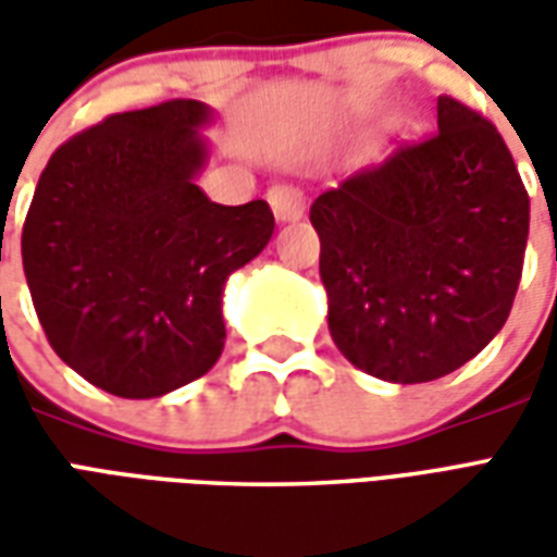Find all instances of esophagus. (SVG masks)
Returning a JSON list of instances; mask_svg holds the SVG:
<instances>
[{"label":"esophagus","mask_w":557,"mask_h":557,"mask_svg":"<svg viewBox=\"0 0 557 557\" xmlns=\"http://www.w3.org/2000/svg\"><path fill=\"white\" fill-rule=\"evenodd\" d=\"M268 202L274 208V218L280 223H289V220H301L304 218V196L289 187V184H274L268 190Z\"/></svg>","instance_id":"34e87169"}]
</instances>
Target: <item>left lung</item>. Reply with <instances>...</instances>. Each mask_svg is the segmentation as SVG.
<instances>
[{"label": "left lung", "mask_w": 557, "mask_h": 557, "mask_svg": "<svg viewBox=\"0 0 557 557\" xmlns=\"http://www.w3.org/2000/svg\"><path fill=\"white\" fill-rule=\"evenodd\" d=\"M327 327L358 370L418 385L486 349L510 315L528 190L490 119L450 95L438 131L310 208Z\"/></svg>", "instance_id": "8db88e82"}]
</instances>
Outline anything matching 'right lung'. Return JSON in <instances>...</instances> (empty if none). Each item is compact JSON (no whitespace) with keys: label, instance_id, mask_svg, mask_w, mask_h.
<instances>
[{"label":"right lung","instance_id":"right-lung-1","mask_svg":"<svg viewBox=\"0 0 557 557\" xmlns=\"http://www.w3.org/2000/svg\"><path fill=\"white\" fill-rule=\"evenodd\" d=\"M199 101L115 113L53 151L23 223V271L53 351L125 399L206 375L226 339L223 286L265 250V199L211 202Z\"/></svg>","mask_w":557,"mask_h":557}]
</instances>
